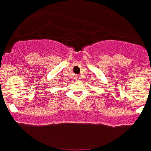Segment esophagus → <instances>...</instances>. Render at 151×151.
<instances>
[{"mask_svg":"<svg viewBox=\"0 0 151 151\" xmlns=\"http://www.w3.org/2000/svg\"><path fill=\"white\" fill-rule=\"evenodd\" d=\"M75 79L76 80V81H79V80L81 79V77H80V76H78V75H77V76H75Z\"/></svg>","mask_w":151,"mask_h":151,"instance_id":"1","label":"esophagus"}]
</instances>
